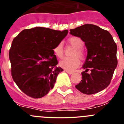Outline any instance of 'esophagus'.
I'll return each mask as SVG.
<instances>
[{
	"mask_svg": "<svg viewBox=\"0 0 124 124\" xmlns=\"http://www.w3.org/2000/svg\"><path fill=\"white\" fill-rule=\"evenodd\" d=\"M64 71L65 72H66V73H68L69 74H72L73 73V72H72V71H68V70H64Z\"/></svg>",
	"mask_w": 124,
	"mask_h": 124,
	"instance_id": "34e87169",
	"label": "esophagus"
}]
</instances>
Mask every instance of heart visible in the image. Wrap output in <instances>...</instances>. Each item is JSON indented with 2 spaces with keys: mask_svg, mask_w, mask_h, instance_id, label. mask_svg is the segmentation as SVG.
Wrapping results in <instances>:
<instances>
[{
  "mask_svg": "<svg viewBox=\"0 0 124 124\" xmlns=\"http://www.w3.org/2000/svg\"><path fill=\"white\" fill-rule=\"evenodd\" d=\"M68 42L74 48V50L72 52L71 57H65L60 61V65L61 68L68 71H73L75 70L80 64L79 60H83L84 57V53L82 50L84 43L80 38L77 37H73L69 38ZM54 53L58 58H61L63 55L64 49L63 44L59 43L53 49Z\"/></svg>",
  "mask_w": 124,
  "mask_h": 124,
  "instance_id": "heart-1",
  "label": "heart"
}]
</instances>
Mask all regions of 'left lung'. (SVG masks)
Returning <instances> with one entry per match:
<instances>
[{
    "instance_id": "obj_1",
    "label": "left lung",
    "mask_w": 124,
    "mask_h": 124,
    "mask_svg": "<svg viewBox=\"0 0 124 124\" xmlns=\"http://www.w3.org/2000/svg\"><path fill=\"white\" fill-rule=\"evenodd\" d=\"M70 33L84 41L87 51L82 80L76 88L86 94L101 91L109 85L117 65V47L113 38L108 31L92 24L71 29Z\"/></svg>"
}]
</instances>
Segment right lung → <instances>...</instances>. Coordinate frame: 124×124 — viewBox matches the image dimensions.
<instances>
[{"mask_svg":"<svg viewBox=\"0 0 124 124\" xmlns=\"http://www.w3.org/2000/svg\"><path fill=\"white\" fill-rule=\"evenodd\" d=\"M68 31L37 27L25 29L14 39L9 51L13 79L25 94L38 99L54 87L58 74L54 47Z\"/></svg>","mask_w":124,"mask_h":124,"instance_id":"add662e5","label":"right lung"}]
</instances>
